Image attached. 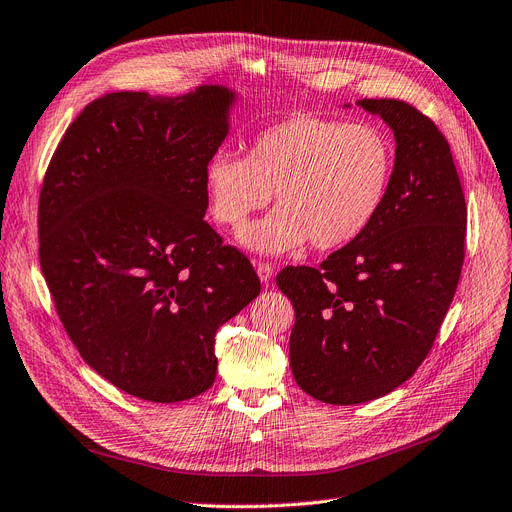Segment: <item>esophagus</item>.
<instances>
[{
    "label": "esophagus",
    "mask_w": 512,
    "mask_h": 512,
    "mask_svg": "<svg viewBox=\"0 0 512 512\" xmlns=\"http://www.w3.org/2000/svg\"><path fill=\"white\" fill-rule=\"evenodd\" d=\"M257 276H259V280H261V284H265L268 286L270 282H272V278H274V268L270 263H265V261H259L257 263Z\"/></svg>",
    "instance_id": "34e87169"
}]
</instances>
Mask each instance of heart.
Wrapping results in <instances>:
<instances>
[{"label":"heart","instance_id":"1","mask_svg":"<svg viewBox=\"0 0 512 512\" xmlns=\"http://www.w3.org/2000/svg\"><path fill=\"white\" fill-rule=\"evenodd\" d=\"M395 154L381 129L322 117H293L259 131L249 159L219 150L205 167L209 213L240 228L276 194L280 205L240 232L259 255L303 247L339 249L368 230L393 182Z\"/></svg>","mask_w":512,"mask_h":512}]
</instances>
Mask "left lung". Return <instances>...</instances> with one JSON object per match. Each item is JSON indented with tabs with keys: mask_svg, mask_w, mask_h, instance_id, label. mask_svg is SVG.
<instances>
[{
	"mask_svg": "<svg viewBox=\"0 0 512 512\" xmlns=\"http://www.w3.org/2000/svg\"><path fill=\"white\" fill-rule=\"evenodd\" d=\"M355 104L393 131L387 201L318 270L291 265L276 278L295 307V381L335 406L391 393L427 358L456 293L466 232L462 186L437 125L402 100Z\"/></svg>",
	"mask_w": 512,
	"mask_h": 512,
	"instance_id": "1",
	"label": "left lung"
}]
</instances>
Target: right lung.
Wrapping results in <instances>:
<instances>
[{"instance_id": "1", "label": "right lung", "mask_w": 512, "mask_h": 512, "mask_svg": "<svg viewBox=\"0 0 512 512\" xmlns=\"http://www.w3.org/2000/svg\"><path fill=\"white\" fill-rule=\"evenodd\" d=\"M236 92L106 94L66 129L39 194V261L81 358L157 404L205 393L215 332L261 291L205 221V167Z\"/></svg>"}]
</instances>
